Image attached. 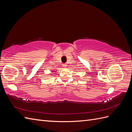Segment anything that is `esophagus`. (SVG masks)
Listing matches in <instances>:
<instances>
[{
	"label": "esophagus",
	"mask_w": 132,
	"mask_h": 132,
	"mask_svg": "<svg viewBox=\"0 0 132 132\" xmlns=\"http://www.w3.org/2000/svg\"><path fill=\"white\" fill-rule=\"evenodd\" d=\"M62 65H63V68H66V67L67 66V64H66V63H63V64H62Z\"/></svg>",
	"instance_id": "esophagus-1"
}]
</instances>
